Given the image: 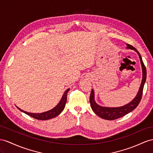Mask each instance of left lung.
<instances>
[{
  "label": "left lung",
  "instance_id": "left-lung-1",
  "mask_svg": "<svg viewBox=\"0 0 153 153\" xmlns=\"http://www.w3.org/2000/svg\"><path fill=\"white\" fill-rule=\"evenodd\" d=\"M127 48L134 50L136 52L138 53L139 57L140 59L141 64H142V71H143V77H142V83H141L140 87L139 89V91L137 94V95L134 97V99L131 102L129 103L124 105L123 107H114V108H111V107H101L100 105H97L94 101V91L92 90L91 93V96H90V103H91V105L92 109L93 111L95 112V114L98 116L102 117V118L107 120H114L120 117H122L125 115L127 114L128 113L131 112L134 109H135L137 106L139 105L141 99L142 97L143 94V90L144 84L146 83V76H147V72H146V66L144 65L143 62L142 61V57L141 55L138 52V51L134 47H133L132 45L127 44Z\"/></svg>",
  "mask_w": 153,
  "mask_h": 153
}]
</instances>
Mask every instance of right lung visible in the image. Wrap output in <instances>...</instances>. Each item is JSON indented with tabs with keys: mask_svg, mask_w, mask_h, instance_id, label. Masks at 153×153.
I'll return each instance as SVG.
<instances>
[{
	"mask_svg": "<svg viewBox=\"0 0 153 153\" xmlns=\"http://www.w3.org/2000/svg\"><path fill=\"white\" fill-rule=\"evenodd\" d=\"M69 91V89H67L66 91L65 92L63 96H62V98L60 101V102L59 103V104L57 105L56 107H54L52 108V110H50L48 111H46L42 113H38V114H36V113H30V112H27L26 111H24L21 110V108H19L17 107L19 110L21 111L25 112V114L27 115H28L31 117H33L35 119L39 120H49L52 118V117H56L58 116L60 113L63 111V109L65 107V104L66 102V100H67V93Z\"/></svg>",
	"mask_w": 153,
	"mask_h": 153,
	"instance_id": "right-lung-1",
	"label": "right lung"
}]
</instances>
